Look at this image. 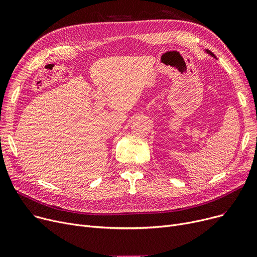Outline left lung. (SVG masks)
Masks as SVG:
<instances>
[{
	"label": "left lung",
	"mask_w": 257,
	"mask_h": 257,
	"mask_svg": "<svg viewBox=\"0 0 257 257\" xmlns=\"http://www.w3.org/2000/svg\"><path fill=\"white\" fill-rule=\"evenodd\" d=\"M204 51H205V53H206V54H208V55H210V56H211V57H213V58H215V56H214V55H213V54H212V53H211V52H210V51H208V50H204Z\"/></svg>",
	"instance_id": "obj_1"
}]
</instances>
